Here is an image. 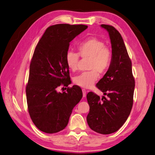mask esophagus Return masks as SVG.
Listing matches in <instances>:
<instances>
[{
    "mask_svg": "<svg viewBox=\"0 0 155 155\" xmlns=\"http://www.w3.org/2000/svg\"><path fill=\"white\" fill-rule=\"evenodd\" d=\"M82 93H83V97H86V91L85 89H82Z\"/></svg>",
    "mask_w": 155,
    "mask_h": 155,
    "instance_id": "1",
    "label": "esophagus"
}]
</instances>
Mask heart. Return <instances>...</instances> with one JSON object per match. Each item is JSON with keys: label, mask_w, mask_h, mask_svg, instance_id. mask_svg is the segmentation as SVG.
<instances>
[{"label": "heart", "mask_w": 155, "mask_h": 155, "mask_svg": "<svg viewBox=\"0 0 155 155\" xmlns=\"http://www.w3.org/2000/svg\"><path fill=\"white\" fill-rule=\"evenodd\" d=\"M78 53L68 51L66 55V62L70 70L75 71L78 69L80 56L89 58V69L74 78V83L83 88H90L99 77L98 72L106 73L111 66L113 53L111 49L106 46L101 39L91 37L80 42L77 46Z\"/></svg>", "instance_id": "1"}]
</instances>
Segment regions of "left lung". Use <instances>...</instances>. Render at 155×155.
Masks as SVG:
<instances>
[{
    "label": "left lung",
    "mask_w": 155,
    "mask_h": 155,
    "mask_svg": "<svg viewBox=\"0 0 155 155\" xmlns=\"http://www.w3.org/2000/svg\"><path fill=\"white\" fill-rule=\"evenodd\" d=\"M101 27L109 33L113 58L110 68L97 87L107 98H101L93 92L87 93V122L94 131L108 134L118 131L127 120L133 107L135 84L132 63L120 33L110 25L102 24Z\"/></svg>",
    "instance_id": "8db88e82"
}]
</instances>
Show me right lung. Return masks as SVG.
Wrapping results in <instances>:
<instances>
[{
    "label": "right lung",
    "mask_w": 155,
    "mask_h": 155,
    "mask_svg": "<svg viewBox=\"0 0 155 155\" xmlns=\"http://www.w3.org/2000/svg\"><path fill=\"white\" fill-rule=\"evenodd\" d=\"M87 28L82 24H60L49 26L37 44L29 66L26 98L28 112L35 126L55 133L67 126L73 109L82 98L78 86L58 92L70 84L66 62L69 42Z\"/></svg>",
    "instance_id": "obj_1"
}]
</instances>
